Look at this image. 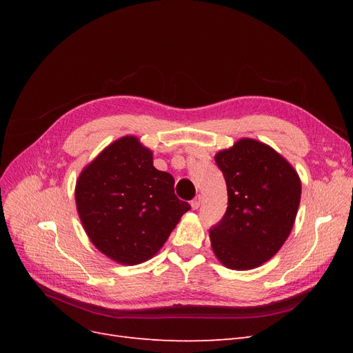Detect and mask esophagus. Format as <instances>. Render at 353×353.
<instances>
[{
  "mask_svg": "<svg viewBox=\"0 0 353 353\" xmlns=\"http://www.w3.org/2000/svg\"><path fill=\"white\" fill-rule=\"evenodd\" d=\"M200 201H201V197L200 196H196L193 200H191V208H193L194 210L200 208Z\"/></svg>",
  "mask_w": 353,
  "mask_h": 353,
  "instance_id": "1",
  "label": "esophagus"
}]
</instances>
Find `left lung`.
I'll list each match as a JSON object with an SVG mask.
<instances>
[{
  "instance_id": "8db88e82",
  "label": "left lung",
  "mask_w": 353,
  "mask_h": 353,
  "mask_svg": "<svg viewBox=\"0 0 353 353\" xmlns=\"http://www.w3.org/2000/svg\"><path fill=\"white\" fill-rule=\"evenodd\" d=\"M215 162L225 178L228 208L209 231L212 250L230 270L258 268L290 236L301 178L272 147L252 138L218 152Z\"/></svg>"
}]
</instances>
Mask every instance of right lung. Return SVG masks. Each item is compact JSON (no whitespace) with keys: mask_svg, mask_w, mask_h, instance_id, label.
Wrapping results in <instances>:
<instances>
[{"mask_svg":"<svg viewBox=\"0 0 353 353\" xmlns=\"http://www.w3.org/2000/svg\"><path fill=\"white\" fill-rule=\"evenodd\" d=\"M174 176L153 166V152L134 135L109 144L82 169L74 187L78 215L91 243L122 265L143 263L163 248L190 205Z\"/></svg>","mask_w":353,"mask_h":353,"instance_id":"obj_1","label":"right lung"}]
</instances>
